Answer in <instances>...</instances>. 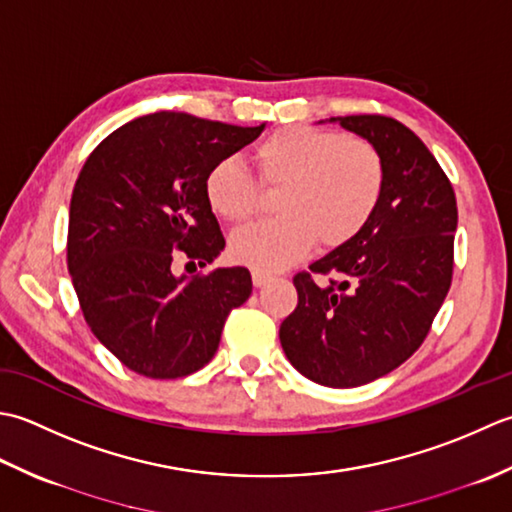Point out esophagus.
<instances>
[{
  "label": "esophagus",
  "instance_id": "1",
  "mask_svg": "<svg viewBox=\"0 0 512 512\" xmlns=\"http://www.w3.org/2000/svg\"><path fill=\"white\" fill-rule=\"evenodd\" d=\"M271 280V276L269 274H265V271H252V283H254V287H263V285H267Z\"/></svg>",
  "mask_w": 512,
  "mask_h": 512
}]
</instances>
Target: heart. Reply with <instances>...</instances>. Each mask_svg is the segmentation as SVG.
<instances>
[{
  "mask_svg": "<svg viewBox=\"0 0 512 512\" xmlns=\"http://www.w3.org/2000/svg\"><path fill=\"white\" fill-rule=\"evenodd\" d=\"M258 181L280 190V218L241 229L229 254L256 271H278L305 256L314 243L333 249L356 238L378 207L384 190V161L375 145L340 132L289 125L254 148ZM203 190L210 210L227 223L256 214L258 187L236 159L216 161Z\"/></svg>",
  "mask_w": 512,
  "mask_h": 512,
  "instance_id": "b5f03b06",
  "label": "heart"
}]
</instances>
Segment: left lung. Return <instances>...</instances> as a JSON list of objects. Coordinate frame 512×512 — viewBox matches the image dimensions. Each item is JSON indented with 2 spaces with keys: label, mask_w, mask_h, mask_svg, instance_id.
Wrapping results in <instances>:
<instances>
[{
  "label": "left lung",
  "mask_w": 512,
  "mask_h": 512,
  "mask_svg": "<svg viewBox=\"0 0 512 512\" xmlns=\"http://www.w3.org/2000/svg\"><path fill=\"white\" fill-rule=\"evenodd\" d=\"M327 121L375 145L384 190L356 238L294 278L298 307L280 325V344L311 382L351 389L398 369L424 342L451 287L457 203L440 163L400 121ZM314 273L330 283L316 284Z\"/></svg>",
  "instance_id": "obj_1"
}]
</instances>
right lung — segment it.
I'll return each mask as SVG.
<instances>
[{
  "instance_id": "obj_1",
  "label": "right lung",
  "mask_w": 512,
  "mask_h": 512,
  "mask_svg": "<svg viewBox=\"0 0 512 512\" xmlns=\"http://www.w3.org/2000/svg\"><path fill=\"white\" fill-rule=\"evenodd\" d=\"M263 130L154 112L114 130L83 163L70 198L68 271L88 327L130 371L172 380L205 367L229 311L252 296L245 267L190 278L174 263L205 267L221 256L205 174Z\"/></svg>"
}]
</instances>
